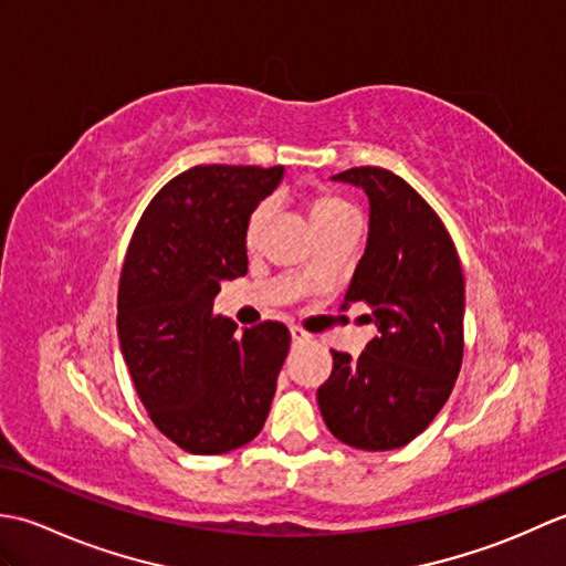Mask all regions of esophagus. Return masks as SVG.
<instances>
[{
	"label": "esophagus",
	"mask_w": 566,
	"mask_h": 566,
	"mask_svg": "<svg viewBox=\"0 0 566 566\" xmlns=\"http://www.w3.org/2000/svg\"><path fill=\"white\" fill-rule=\"evenodd\" d=\"M311 338H314V335H311V333H306L304 328H298V326H292V340H294V343H308Z\"/></svg>",
	"instance_id": "esophagus-1"
}]
</instances>
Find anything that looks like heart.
I'll return each mask as SVG.
<instances>
[{"instance_id": "heart-1", "label": "heart", "mask_w": 566, "mask_h": 566, "mask_svg": "<svg viewBox=\"0 0 566 566\" xmlns=\"http://www.w3.org/2000/svg\"><path fill=\"white\" fill-rule=\"evenodd\" d=\"M306 207H308V216L314 226L321 231H328V228L338 226L347 219H355V209L347 203L340 195H335L331 189H316L311 191L308 199H306ZM270 216H272V203L270 201H260L255 209L250 211L248 221H245V231H243V243L248 250H255L262 240L264 228L270 223Z\"/></svg>"}]
</instances>
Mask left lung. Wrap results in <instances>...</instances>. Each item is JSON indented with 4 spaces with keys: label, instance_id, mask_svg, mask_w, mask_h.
Returning <instances> with one entry per match:
<instances>
[{
    "label": "left lung",
    "instance_id": "1",
    "mask_svg": "<svg viewBox=\"0 0 566 566\" xmlns=\"http://www.w3.org/2000/svg\"><path fill=\"white\" fill-rule=\"evenodd\" d=\"M333 179L369 197V235L345 306L363 302L379 335L353 359L333 353L318 387L328 430L357 450L403 448L450 399L464 353V276L457 248L430 203L384 167Z\"/></svg>",
    "mask_w": 566,
    "mask_h": 566
}]
</instances>
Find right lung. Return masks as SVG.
I'll return each mask as SVG.
<instances>
[{
    "label": "right lung",
    "instance_id": "obj_1",
    "mask_svg": "<svg viewBox=\"0 0 566 566\" xmlns=\"http://www.w3.org/2000/svg\"><path fill=\"white\" fill-rule=\"evenodd\" d=\"M282 175V165L191 167L153 197L128 243L118 343L155 428L185 452H231L268 420L290 328L262 321L235 333L213 298L248 272L245 221Z\"/></svg>",
    "mask_w": 566,
    "mask_h": 566
}]
</instances>
